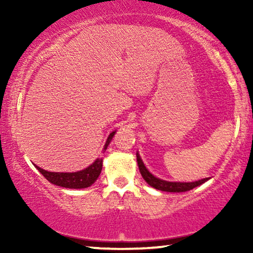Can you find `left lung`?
Segmentation results:
<instances>
[{"mask_svg": "<svg viewBox=\"0 0 253 253\" xmlns=\"http://www.w3.org/2000/svg\"><path fill=\"white\" fill-rule=\"evenodd\" d=\"M137 162H138V167H139V171L141 176L145 181L147 182L148 185H151L152 188L160 190V191H167V192H185L189 191V190H192L196 186L202 185L203 183H205L206 181H209L210 178H204V179H199V181H195V182H169V181H165V179H161L154 176L153 174H151L148 171V169L145 167L143 160L140 159L139 153L137 152Z\"/></svg>", "mask_w": 253, "mask_h": 253, "instance_id": "obj_1", "label": "left lung"}]
</instances>
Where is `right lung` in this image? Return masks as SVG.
Segmentation results:
<instances>
[{"label": "right lung", "instance_id": "obj_1", "mask_svg": "<svg viewBox=\"0 0 253 253\" xmlns=\"http://www.w3.org/2000/svg\"><path fill=\"white\" fill-rule=\"evenodd\" d=\"M116 133V130L113 131L107 138L105 146H103L102 151L105 152L108 147L110 141H112L114 134ZM36 168L39 170L41 174L44 176L50 183L55 185L62 186V188L68 189H85L91 186L100 176L102 169V158L95 159V161L92 165H89L87 168L83 169V170L75 171V172H56V171H47L44 169L38 167Z\"/></svg>", "mask_w": 253, "mask_h": 253}]
</instances>
